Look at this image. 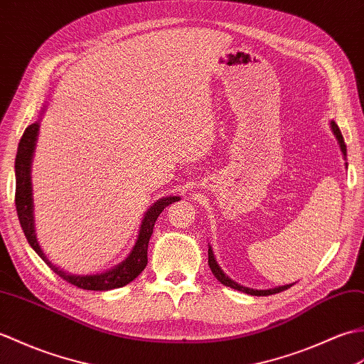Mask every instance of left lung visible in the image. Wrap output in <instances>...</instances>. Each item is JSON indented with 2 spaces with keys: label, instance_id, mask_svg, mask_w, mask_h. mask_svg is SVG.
Segmentation results:
<instances>
[{
  "label": "left lung",
  "instance_id": "obj_1",
  "mask_svg": "<svg viewBox=\"0 0 364 364\" xmlns=\"http://www.w3.org/2000/svg\"><path fill=\"white\" fill-rule=\"evenodd\" d=\"M332 129H333V134L336 135V139H338V141H340V146H341V151H343V154L346 156V143H344V139H343V135H341V131H340V127L336 126V123L335 121H332ZM208 264H210V269H212V272L215 274V277L221 282L223 285H225V287H230V288H233V289H238V291H243V293H246V294H250V296H269V294H276V293H280V291H285V289H288L289 287L291 285H285V287H279V288H274V289H252V288H246V287H241V285H238L237 282H233L232 279H229L228 276H225V274L221 271V268L220 266H218V263H216V260H215V257H213V250H212V247H208Z\"/></svg>",
  "mask_w": 364,
  "mask_h": 364
}]
</instances>
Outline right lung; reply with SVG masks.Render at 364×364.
Segmentation results:
<instances>
[{
	"instance_id": "obj_1",
	"label": "right lung",
	"mask_w": 364,
	"mask_h": 364,
	"mask_svg": "<svg viewBox=\"0 0 364 364\" xmlns=\"http://www.w3.org/2000/svg\"><path fill=\"white\" fill-rule=\"evenodd\" d=\"M37 132H38V123H34L26 127V131H24L21 140L18 143L17 157H15V182H17L15 183V207H17L18 220L28 243L38 254V257L42 258V260L50 266L55 274H58L59 277L67 280L68 284L75 285L77 288L90 289V291H107V289L121 288V287H126L127 284H131V282L139 277L140 272L146 268L148 243L159 215L164 212L165 207L176 203V200H179L181 198L177 196L164 198L157 200V203L148 210L146 215L143 218L140 235H139V240H136L132 254L129 255L126 262L117 266L115 269L107 271L104 274H96V276H73V274L59 269L58 266L48 260L46 255L43 254V250L40 249L36 233H34V216H32V193H31L29 171H31L32 152H34L36 140H37Z\"/></svg>"
}]
</instances>
